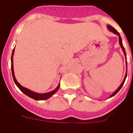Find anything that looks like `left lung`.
Masks as SVG:
<instances>
[{
  "label": "left lung",
  "mask_w": 133,
  "mask_h": 133,
  "mask_svg": "<svg viewBox=\"0 0 133 133\" xmlns=\"http://www.w3.org/2000/svg\"><path fill=\"white\" fill-rule=\"evenodd\" d=\"M107 29H108L110 31H111V32H113L114 34H115L116 35H117L118 36V39H119V44L120 45H121V48H122L123 51V53H124V55L125 57V59H126V53H125V48L124 47H123V43H122V39H121V36H120L119 33L117 31L114 29V27H112L111 25H107ZM125 63H126V73H125V77H124V79H123V82L121 83V84L120 85V86L118 88V89L116 90L115 92H114L112 94H111V95L110 96V97H111L114 96L120 90H121V88H122V86L123 85V84H124L125 83V78H126V77H127V59L125 60Z\"/></svg>",
  "instance_id": "left-lung-1"
}]
</instances>
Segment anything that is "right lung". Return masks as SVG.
<instances>
[{
    "mask_svg": "<svg viewBox=\"0 0 133 133\" xmlns=\"http://www.w3.org/2000/svg\"><path fill=\"white\" fill-rule=\"evenodd\" d=\"M14 52H15V48L12 50V57H11V69H12V77H13L14 81L16 85L19 88V89L23 93L25 94L26 95H27L29 97L32 99H34L36 100H45L47 99L50 98V97L52 96L54 94L56 93V92L57 91L59 88L60 85L59 83L58 86L55 89L52 90V91L49 92H46V93H37L34 91L30 90L29 89H28L26 88L23 87L22 85H21L19 83L17 82V79H16L15 76V73H14V69H13V55Z\"/></svg>",
    "mask_w": 133,
    "mask_h": 133,
    "instance_id": "obj_1",
    "label": "right lung"
}]
</instances>
